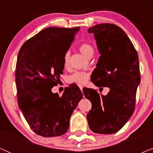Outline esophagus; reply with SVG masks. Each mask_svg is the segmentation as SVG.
<instances>
[{
	"mask_svg": "<svg viewBox=\"0 0 153 153\" xmlns=\"http://www.w3.org/2000/svg\"><path fill=\"white\" fill-rule=\"evenodd\" d=\"M79 85V88H80V90H81V91H82V90H83V85H81V84H79L78 85Z\"/></svg>",
	"mask_w": 153,
	"mask_h": 153,
	"instance_id": "1",
	"label": "esophagus"
}]
</instances>
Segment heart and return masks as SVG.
I'll return each instance as SVG.
<instances>
[{
    "instance_id": "obj_1",
    "label": "heart",
    "mask_w": 153,
    "mask_h": 153,
    "mask_svg": "<svg viewBox=\"0 0 153 153\" xmlns=\"http://www.w3.org/2000/svg\"><path fill=\"white\" fill-rule=\"evenodd\" d=\"M79 50L85 56L88 57L90 54L93 53L94 49L91 45L88 43H83L79 46ZM70 64V52H66L64 56V62L63 65L65 68H68ZM90 75L89 73L82 72V71H76L74 72L68 76V81L70 83H86L89 79Z\"/></svg>"
}]
</instances>
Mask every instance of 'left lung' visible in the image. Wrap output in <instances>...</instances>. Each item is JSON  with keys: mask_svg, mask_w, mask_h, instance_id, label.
I'll return each mask as SVG.
<instances>
[{"mask_svg": "<svg viewBox=\"0 0 153 153\" xmlns=\"http://www.w3.org/2000/svg\"><path fill=\"white\" fill-rule=\"evenodd\" d=\"M88 32L94 34L100 53L92 73L93 83L110 91L104 96L94 89H83L92 104L86 118L93 132L111 134L126 124L134 110L141 81L139 56L126 33L116 25L97 24Z\"/></svg>", "mask_w": 153, "mask_h": 153, "instance_id": "1", "label": "left lung"}]
</instances>
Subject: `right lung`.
<instances>
[{"instance_id": "obj_1", "label": "right lung", "mask_w": 153, "mask_h": 153, "mask_svg": "<svg viewBox=\"0 0 153 153\" xmlns=\"http://www.w3.org/2000/svg\"><path fill=\"white\" fill-rule=\"evenodd\" d=\"M79 29L47 28L28 39L19 51L15 73L19 107L30 128L42 137L65 134L83 97L76 85L65 90L61 97L51 92L63 74L64 56Z\"/></svg>"}]
</instances>
